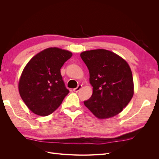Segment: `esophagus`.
<instances>
[{
	"mask_svg": "<svg viewBox=\"0 0 159 159\" xmlns=\"http://www.w3.org/2000/svg\"><path fill=\"white\" fill-rule=\"evenodd\" d=\"M81 87H82V86H81V85H79L76 88L74 89V91H75V92H78V91H79L81 89Z\"/></svg>",
	"mask_w": 159,
	"mask_h": 159,
	"instance_id": "34e87169",
	"label": "esophagus"
}]
</instances>
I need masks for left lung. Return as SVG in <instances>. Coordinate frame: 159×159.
<instances>
[{
    "label": "left lung",
    "mask_w": 159,
    "mask_h": 159,
    "mask_svg": "<svg viewBox=\"0 0 159 159\" xmlns=\"http://www.w3.org/2000/svg\"><path fill=\"white\" fill-rule=\"evenodd\" d=\"M93 87L91 97L84 102L96 117L107 119L121 113L134 94L131 68L121 56L105 49L81 52Z\"/></svg>",
    "instance_id": "obj_1"
}]
</instances>
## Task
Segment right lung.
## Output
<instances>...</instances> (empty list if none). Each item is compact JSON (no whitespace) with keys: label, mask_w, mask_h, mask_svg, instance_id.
<instances>
[{"label":"right lung","mask_w":159,"mask_h":159,"mask_svg":"<svg viewBox=\"0 0 159 159\" xmlns=\"http://www.w3.org/2000/svg\"><path fill=\"white\" fill-rule=\"evenodd\" d=\"M71 56L68 50L49 48L28 62L18 81V90L32 112L47 116L59 107L70 92L62 80L60 69Z\"/></svg>","instance_id":"obj_1"}]
</instances>
